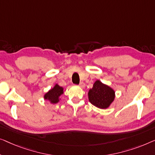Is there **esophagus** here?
<instances>
[{
	"mask_svg": "<svg viewBox=\"0 0 155 155\" xmlns=\"http://www.w3.org/2000/svg\"><path fill=\"white\" fill-rule=\"evenodd\" d=\"M78 86L81 87V88H84L85 87V84L84 82H80V84H78Z\"/></svg>",
	"mask_w": 155,
	"mask_h": 155,
	"instance_id": "obj_1",
	"label": "esophagus"
}]
</instances>
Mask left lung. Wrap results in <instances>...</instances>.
Listing matches in <instances>:
<instances>
[{
    "label": "left lung",
    "instance_id": "obj_1",
    "mask_svg": "<svg viewBox=\"0 0 155 155\" xmlns=\"http://www.w3.org/2000/svg\"><path fill=\"white\" fill-rule=\"evenodd\" d=\"M89 102L100 109H107L114 101L115 92L112 88L97 80L88 91Z\"/></svg>",
    "mask_w": 155,
    "mask_h": 155
}]
</instances>
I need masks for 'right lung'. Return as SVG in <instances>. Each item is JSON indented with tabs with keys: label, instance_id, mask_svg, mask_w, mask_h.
Returning a JSON list of instances; mask_svg holds the SVG:
<instances>
[{
	"label": "right lung",
	"instance_id": "obj_1",
	"mask_svg": "<svg viewBox=\"0 0 155 155\" xmlns=\"http://www.w3.org/2000/svg\"><path fill=\"white\" fill-rule=\"evenodd\" d=\"M64 93V88L55 84L53 88H51L48 92L44 95V99L49 100L52 104H56L60 101V95Z\"/></svg>",
	"mask_w": 155,
	"mask_h": 155
}]
</instances>
